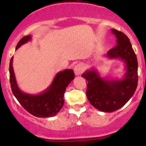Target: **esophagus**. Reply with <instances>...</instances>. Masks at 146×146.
Wrapping results in <instances>:
<instances>
[{
    "instance_id": "1",
    "label": "esophagus",
    "mask_w": 146,
    "mask_h": 146,
    "mask_svg": "<svg viewBox=\"0 0 146 146\" xmlns=\"http://www.w3.org/2000/svg\"><path fill=\"white\" fill-rule=\"evenodd\" d=\"M74 73L76 75H80L85 71V66L82 64H78L74 66Z\"/></svg>"
}]
</instances>
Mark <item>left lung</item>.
<instances>
[{"label":"left lung","mask_w":146,"mask_h":146,"mask_svg":"<svg viewBox=\"0 0 146 146\" xmlns=\"http://www.w3.org/2000/svg\"><path fill=\"white\" fill-rule=\"evenodd\" d=\"M111 31L116 37L117 44L106 55L125 62L126 72L123 79H104L94 69L87 70L82 74L87 81L86 96L88 101L94 108L106 113L122 108L134 95L138 81L137 60L129 38L123 32L115 29Z\"/></svg>","instance_id":"left-lung-1"}]
</instances>
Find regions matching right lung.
Instances as JSON below:
<instances>
[{
    "instance_id": "right-lung-1",
    "label": "right lung",
    "mask_w": 146,
    "mask_h": 146,
    "mask_svg": "<svg viewBox=\"0 0 146 146\" xmlns=\"http://www.w3.org/2000/svg\"><path fill=\"white\" fill-rule=\"evenodd\" d=\"M31 40V36L23 37L18 42L16 50ZM13 57L9 64V79L11 91L17 101L27 111L34 116L39 118L55 116L64 104V93L66 88L74 78L72 69H65L58 72L50 87L44 92L36 95L24 93L18 88L12 66Z\"/></svg>"
}]
</instances>
